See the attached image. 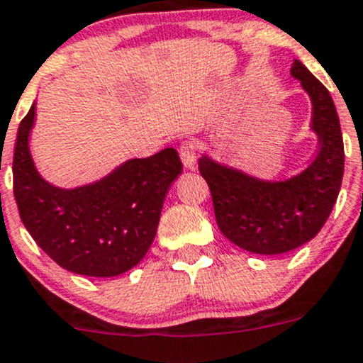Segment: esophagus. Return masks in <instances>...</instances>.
<instances>
[{"label": "esophagus", "mask_w": 363, "mask_h": 363, "mask_svg": "<svg viewBox=\"0 0 363 363\" xmlns=\"http://www.w3.org/2000/svg\"><path fill=\"white\" fill-rule=\"evenodd\" d=\"M178 152H180L183 166H185L186 169H194V166H196V145H194L192 141H183L180 148H178Z\"/></svg>", "instance_id": "34e87169"}]
</instances>
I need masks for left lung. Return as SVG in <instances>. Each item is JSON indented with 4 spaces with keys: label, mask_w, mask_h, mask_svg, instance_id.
I'll use <instances>...</instances> for the list:
<instances>
[{
    "label": "left lung",
    "mask_w": 363,
    "mask_h": 363,
    "mask_svg": "<svg viewBox=\"0 0 363 363\" xmlns=\"http://www.w3.org/2000/svg\"><path fill=\"white\" fill-rule=\"evenodd\" d=\"M290 74L311 99V130L320 143L318 155L304 171L283 180H264L206 154L199 157L218 229L239 248L259 255H279L311 241L330 216L345 173V147L334 101L297 59Z\"/></svg>",
    "instance_id": "8db88e82"
}]
</instances>
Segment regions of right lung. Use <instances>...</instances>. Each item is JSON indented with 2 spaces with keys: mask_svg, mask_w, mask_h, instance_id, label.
<instances>
[{
  "mask_svg": "<svg viewBox=\"0 0 363 363\" xmlns=\"http://www.w3.org/2000/svg\"><path fill=\"white\" fill-rule=\"evenodd\" d=\"M36 103L17 130L13 196L36 245L66 271L113 278L138 265L154 242L164 199L182 173L174 148L129 159L87 185L62 189L36 169L29 138Z\"/></svg>",
  "mask_w": 363,
  "mask_h": 363,
  "instance_id": "right-lung-1",
  "label": "right lung"
}]
</instances>
